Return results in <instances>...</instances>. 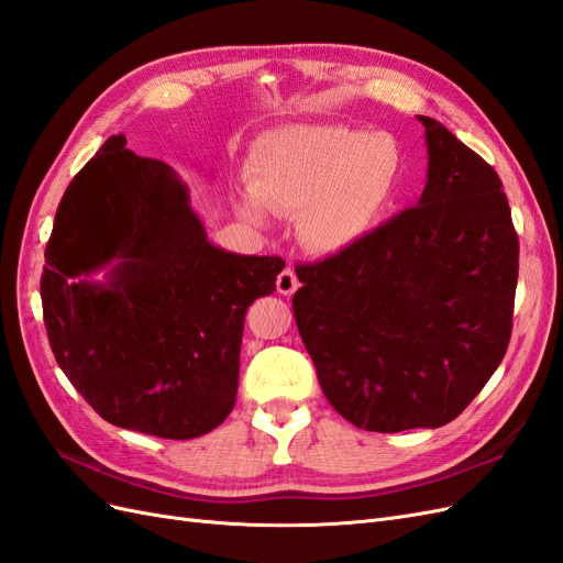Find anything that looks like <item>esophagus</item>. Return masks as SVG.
Returning <instances> with one entry per match:
<instances>
[{
  "label": "esophagus",
  "instance_id": "1",
  "mask_svg": "<svg viewBox=\"0 0 563 563\" xmlns=\"http://www.w3.org/2000/svg\"><path fill=\"white\" fill-rule=\"evenodd\" d=\"M298 286H300V284H298L296 272H294L291 267H284L282 275L277 277V291H279L282 296H294Z\"/></svg>",
  "mask_w": 563,
  "mask_h": 563
}]
</instances>
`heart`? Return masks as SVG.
Wrapping results in <instances>:
<instances>
[{
	"label": "heart",
	"mask_w": 563,
	"mask_h": 563,
	"mask_svg": "<svg viewBox=\"0 0 563 563\" xmlns=\"http://www.w3.org/2000/svg\"><path fill=\"white\" fill-rule=\"evenodd\" d=\"M404 174V147L389 133L284 126L253 143L246 159L251 197L236 201V211L251 223H263V209L302 213V242L317 253H338L380 225Z\"/></svg>",
	"instance_id": "heart-1"
}]
</instances>
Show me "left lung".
Masks as SVG:
<instances>
[{"instance_id":"left-lung-1","label":"left lung","mask_w":563,"mask_h":563,"mask_svg":"<svg viewBox=\"0 0 563 563\" xmlns=\"http://www.w3.org/2000/svg\"><path fill=\"white\" fill-rule=\"evenodd\" d=\"M428 183L413 209L298 265V333L323 395L368 432L441 428L500 366L512 335L519 240L503 183L418 114Z\"/></svg>"}]
</instances>
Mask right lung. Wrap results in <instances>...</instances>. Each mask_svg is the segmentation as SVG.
I'll list each match as a JSON object with an SVG mask.
<instances>
[{
    "instance_id": "obj_1",
    "label": "right lung",
    "mask_w": 563,
    "mask_h": 563,
    "mask_svg": "<svg viewBox=\"0 0 563 563\" xmlns=\"http://www.w3.org/2000/svg\"><path fill=\"white\" fill-rule=\"evenodd\" d=\"M44 258L51 350L100 418L195 439L230 416L244 314L275 294L282 258L211 244L180 176L122 133L67 185Z\"/></svg>"
}]
</instances>
